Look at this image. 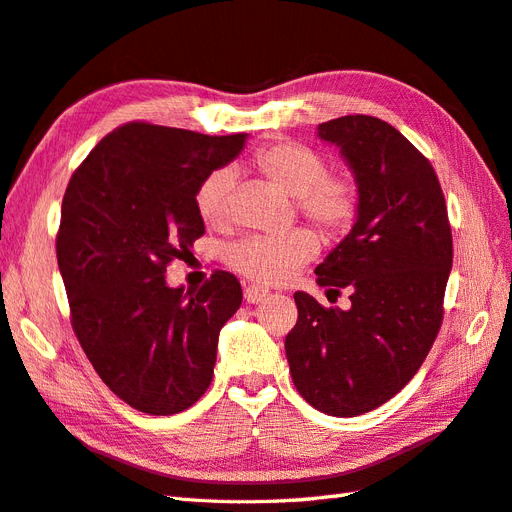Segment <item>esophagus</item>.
Returning a JSON list of instances; mask_svg holds the SVG:
<instances>
[{
  "label": "esophagus",
  "mask_w": 512,
  "mask_h": 512,
  "mask_svg": "<svg viewBox=\"0 0 512 512\" xmlns=\"http://www.w3.org/2000/svg\"><path fill=\"white\" fill-rule=\"evenodd\" d=\"M267 290H262L260 286H247L245 288V292H243V297H245V301L247 303H262V301H265L267 299Z\"/></svg>",
  "instance_id": "esophagus-1"
}]
</instances>
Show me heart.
Here are the masks:
<instances>
[{"label": "heart", "instance_id": "heart-1", "mask_svg": "<svg viewBox=\"0 0 512 512\" xmlns=\"http://www.w3.org/2000/svg\"><path fill=\"white\" fill-rule=\"evenodd\" d=\"M258 173L288 196L297 198L303 218L327 239H339L352 228L359 213V190L348 175H331L320 151L301 143H275L258 151ZM235 175L230 168H215L198 183L194 205L207 226H220L230 215V194ZM312 230L297 228L286 235H252L228 247L226 262L247 280L265 286L286 284L318 254Z\"/></svg>", "mask_w": 512, "mask_h": 512}]
</instances>
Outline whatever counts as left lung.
Wrapping results in <instances>:
<instances>
[{
    "mask_svg": "<svg viewBox=\"0 0 512 512\" xmlns=\"http://www.w3.org/2000/svg\"><path fill=\"white\" fill-rule=\"evenodd\" d=\"M318 136L350 166L359 213L316 282L348 288L352 305L344 312L294 292L286 359L309 406L359 416L404 389L436 342L453 235L436 170L391 123L346 115L320 123Z\"/></svg>",
    "mask_w": 512,
    "mask_h": 512,
    "instance_id": "8db88e82",
    "label": "left lung"
}]
</instances>
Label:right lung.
Wrapping results in <instances>:
<instances>
[{
	"label": "right lung",
	"instance_id": "add662e5",
	"mask_svg": "<svg viewBox=\"0 0 512 512\" xmlns=\"http://www.w3.org/2000/svg\"><path fill=\"white\" fill-rule=\"evenodd\" d=\"M245 138L132 121L104 136L68 183L57 262L72 329L102 382L134 410L177 414L209 389L241 284L215 271L185 292L164 273L205 235L198 183L235 160Z\"/></svg>",
	"mask_w": 512,
	"mask_h": 512
}]
</instances>
